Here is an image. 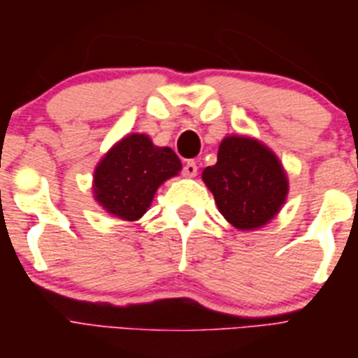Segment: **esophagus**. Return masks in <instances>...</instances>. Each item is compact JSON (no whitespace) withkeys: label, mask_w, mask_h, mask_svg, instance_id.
Wrapping results in <instances>:
<instances>
[{"label":"esophagus","mask_w":358,"mask_h":358,"mask_svg":"<svg viewBox=\"0 0 358 358\" xmlns=\"http://www.w3.org/2000/svg\"><path fill=\"white\" fill-rule=\"evenodd\" d=\"M197 164H195V161H188V163L182 166V176L185 177H195L197 176Z\"/></svg>","instance_id":"obj_1"}]
</instances>
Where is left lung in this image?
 I'll return each instance as SVG.
<instances>
[{"label": "left lung", "instance_id": "8db88e82", "mask_svg": "<svg viewBox=\"0 0 358 358\" xmlns=\"http://www.w3.org/2000/svg\"><path fill=\"white\" fill-rule=\"evenodd\" d=\"M202 181L222 217L240 231L271 222L289 195V177L280 157L251 136H226L218 145L217 163L204 169Z\"/></svg>", "mask_w": 358, "mask_h": 358}]
</instances>
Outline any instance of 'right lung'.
I'll return each instance as SVG.
<instances>
[{
    "label": "right lung",
    "mask_w": 358,
    "mask_h": 358,
    "mask_svg": "<svg viewBox=\"0 0 358 358\" xmlns=\"http://www.w3.org/2000/svg\"><path fill=\"white\" fill-rule=\"evenodd\" d=\"M182 164L170 147H157L147 134L123 136L98 161L93 197L106 213L136 222L150 208L164 181L179 176Z\"/></svg>",
    "instance_id": "1"
}]
</instances>
